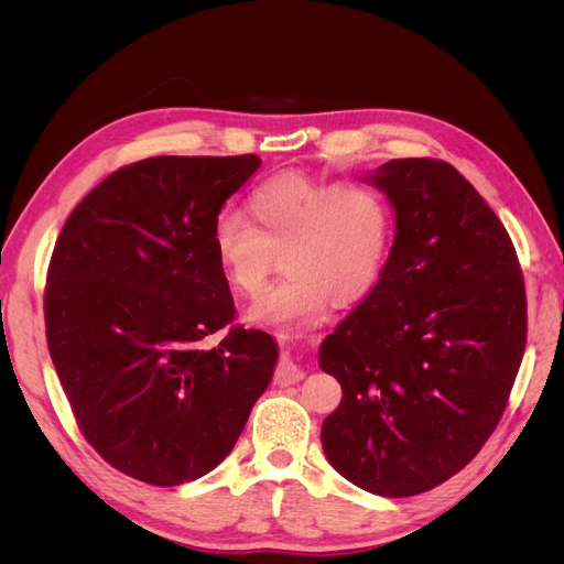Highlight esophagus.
<instances>
[{
  "mask_svg": "<svg viewBox=\"0 0 564 564\" xmlns=\"http://www.w3.org/2000/svg\"><path fill=\"white\" fill-rule=\"evenodd\" d=\"M303 379V371L292 362V360H282L275 369V383L278 386H292Z\"/></svg>",
  "mask_w": 564,
  "mask_h": 564,
  "instance_id": "obj_1",
  "label": "esophagus"
}]
</instances>
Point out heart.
<instances>
[{"mask_svg": "<svg viewBox=\"0 0 564 564\" xmlns=\"http://www.w3.org/2000/svg\"><path fill=\"white\" fill-rule=\"evenodd\" d=\"M247 220L220 214L212 226V253L232 292L256 296L247 317L265 327L294 329L317 322L329 301L360 299L377 280L390 242V204L365 181L329 183L303 172H280L247 195Z\"/></svg>", "mask_w": 564, "mask_h": 564, "instance_id": "b5f03b06", "label": "heart"}]
</instances>
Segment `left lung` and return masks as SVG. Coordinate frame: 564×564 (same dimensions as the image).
<instances>
[{
  "instance_id": "1",
  "label": "left lung",
  "mask_w": 564,
  "mask_h": 564,
  "mask_svg": "<svg viewBox=\"0 0 564 564\" xmlns=\"http://www.w3.org/2000/svg\"><path fill=\"white\" fill-rule=\"evenodd\" d=\"M367 181L395 209V242L377 286L319 348L344 388L322 449L352 485L400 499L449 480L497 429L527 296L510 235L452 164L390 160Z\"/></svg>"
}]
</instances>
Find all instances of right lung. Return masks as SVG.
<instances>
[{"instance_id": "1", "label": "right lung", "mask_w": 564, "mask_h": 564, "mask_svg": "<svg viewBox=\"0 0 564 564\" xmlns=\"http://www.w3.org/2000/svg\"><path fill=\"white\" fill-rule=\"evenodd\" d=\"M259 166L256 155L127 164L77 204L51 253L48 355L84 440L133 480L176 487L214 470L272 379L275 340L235 324L209 242Z\"/></svg>"}]
</instances>
